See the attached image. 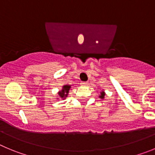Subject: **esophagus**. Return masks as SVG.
<instances>
[{
  "label": "esophagus",
  "mask_w": 155,
  "mask_h": 155,
  "mask_svg": "<svg viewBox=\"0 0 155 155\" xmlns=\"http://www.w3.org/2000/svg\"><path fill=\"white\" fill-rule=\"evenodd\" d=\"M88 84H89V82H81V85H82V86H88Z\"/></svg>",
  "instance_id": "esophagus-1"
}]
</instances>
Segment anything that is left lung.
I'll return each mask as SVG.
<instances>
[{
    "mask_svg": "<svg viewBox=\"0 0 155 155\" xmlns=\"http://www.w3.org/2000/svg\"><path fill=\"white\" fill-rule=\"evenodd\" d=\"M105 92H104V90L101 91L100 95H99V98H100V99H104V98H105Z\"/></svg>",
    "mask_w": 155,
    "mask_h": 155,
    "instance_id": "1",
    "label": "left lung"
}]
</instances>
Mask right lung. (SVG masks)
<instances>
[{
  "instance_id": "right-lung-1",
  "label": "right lung",
  "mask_w": 155,
  "mask_h": 155,
  "mask_svg": "<svg viewBox=\"0 0 155 155\" xmlns=\"http://www.w3.org/2000/svg\"><path fill=\"white\" fill-rule=\"evenodd\" d=\"M70 85H64V86H63V88H62L61 90L59 91L57 93L59 98H60V99H62L63 100H64V99L67 97L68 95H69V90H70Z\"/></svg>"
}]
</instances>
